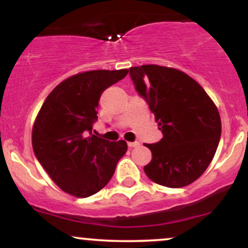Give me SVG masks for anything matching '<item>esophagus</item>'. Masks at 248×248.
Segmentation results:
<instances>
[{"label":"esophagus","instance_id":"obj_1","mask_svg":"<svg viewBox=\"0 0 248 248\" xmlns=\"http://www.w3.org/2000/svg\"><path fill=\"white\" fill-rule=\"evenodd\" d=\"M138 146H140V143H139L138 141L128 142V147H129V148H135V147H138Z\"/></svg>","mask_w":248,"mask_h":248}]
</instances>
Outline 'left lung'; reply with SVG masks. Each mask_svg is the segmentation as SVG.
<instances>
[{"instance_id": "1", "label": "left lung", "mask_w": 248, "mask_h": 248, "mask_svg": "<svg viewBox=\"0 0 248 248\" xmlns=\"http://www.w3.org/2000/svg\"><path fill=\"white\" fill-rule=\"evenodd\" d=\"M163 138L144 143L153 158L144 172L168 187L189 186L211 163L221 134L220 115L203 87L182 71L158 65L129 69Z\"/></svg>"}]
</instances>
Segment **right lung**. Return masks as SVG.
<instances>
[{"mask_svg":"<svg viewBox=\"0 0 248 248\" xmlns=\"http://www.w3.org/2000/svg\"><path fill=\"white\" fill-rule=\"evenodd\" d=\"M127 73L128 70L78 73L62 81L45 99L32 128V148L62 191L79 198L100 191L126 154V141L104 140L92 129L102 92Z\"/></svg>","mask_w":248,"mask_h":248,"instance_id":"1","label":"right lung"}]
</instances>
